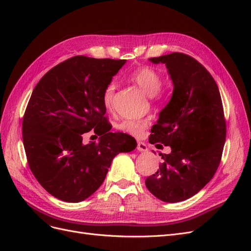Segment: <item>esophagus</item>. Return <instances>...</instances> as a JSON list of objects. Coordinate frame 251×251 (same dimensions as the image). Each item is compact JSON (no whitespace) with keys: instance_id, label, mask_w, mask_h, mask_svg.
Segmentation results:
<instances>
[{"instance_id":"obj_1","label":"esophagus","mask_w":251,"mask_h":251,"mask_svg":"<svg viewBox=\"0 0 251 251\" xmlns=\"http://www.w3.org/2000/svg\"><path fill=\"white\" fill-rule=\"evenodd\" d=\"M149 149L147 147V144L142 142V141H138L137 142V151H147Z\"/></svg>"}]
</instances>
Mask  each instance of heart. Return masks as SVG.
Instances as JSON below:
<instances>
[{
    "label": "heart",
    "instance_id": "b5f03b06",
    "mask_svg": "<svg viewBox=\"0 0 251 251\" xmlns=\"http://www.w3.org/2000/svg\"><path fill=\"white\" fill-rule=\"evenodd\" d=\"M133 82L141 88L149 96H155L160 94V88L162 86V76L158 71L151 67H140L132 71L128 75ZM116 85L114 81H110L102 90V102L107 108L112 107L114 93H115ZM149 123L147 120L139 119H125L118 125V130L130 134L135 137L142 136L144 130L148 127Z\"/></svg>",
    "mask_w": 251,
    "mask_h": 251
}]
</instances>
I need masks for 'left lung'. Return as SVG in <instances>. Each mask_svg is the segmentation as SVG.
Wrapping results in <instances>:
<instances>
[{"instance_id": "1", "label": "left lung", "mask_w": 251, "mask_h": 251, "mask_svg": "<svg viewBox=\"0 0 251 251\" xmlns=\"http://www.w3.org/2000/svg\"><path fill=\"white\" fill-rule=\"evenodd\" d=\"M150 60L168 68L174 90L149 138L172 151L159 154L161 163L146 185L158 199L176 203L200 192L214 177L226 138L223 105L215 79L192 56L174 52Z\"/></svg>"}]
</instances>
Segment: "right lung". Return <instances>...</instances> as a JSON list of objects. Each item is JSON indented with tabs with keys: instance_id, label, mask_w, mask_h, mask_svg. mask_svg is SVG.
<instances>
[{
	"instance_id": "1",
	"label": "right lung",
	"mask_w": 251,
	"mask_h": 251,
	"mask_svg": "<svg viewBox=\"0 0 251 251\" xmlns=\"http://www.w3.org/2000/svg\"><path fill=\"white\" fill-rule=\"evenodd\" d=\"M126 59L73 56L53 67L33 89L23 118V143L29 168L55 198L77 203L94 194L113 158L133 151L130 135L112 133L102 90ZM93 129L98 143H82Z\"/></svg>"
}]
</instances>
